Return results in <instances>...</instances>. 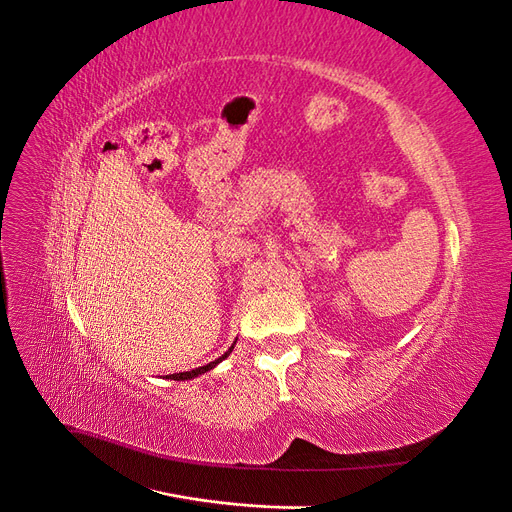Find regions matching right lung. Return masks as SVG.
<instances>
[{
    "instance_id": "1",
    "label": "right lung",
    "mask_w": 512,
    "mask_h": 512,
    "mask_svg": "<svg viewBox=\"0 0 512 512\" xmlns=\"http://www.w3.org/2000/svg\"><path fill=\"white\" fill-rule=\"evenodd\" d=\"M232 348H235V344H232V346L220 356V359H215V361H211V363H207V365H203V367H196V369H192V371H179V374H170L168 378H170V380H192V378H196V376H200V374H205V371H209V369H213L218 363H222V361L226 359V356L232 352Z\"/></svg>"
}]
</instances>
